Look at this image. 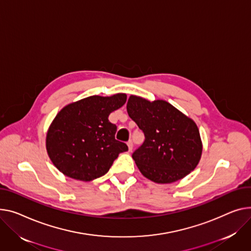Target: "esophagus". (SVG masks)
<instances>
[{"instance_id":"34e87169","label":"esophagus","mask_w":251,"mask_h":251,"mask_svg":"<svg viewBox=\"0 0 251 251\" xmlns=\"http://www.w3.org/2000/svg\"><path fill=\"white\" fill-rule=\"evenodd\" d=\"M127 145H128V150H129V151H132V149H133V143H132V141H131V140L128 141V142H127Z\"/></svg>"}]
</instances>
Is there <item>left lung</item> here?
<instances>
[{"instance_id":"left-lung-1","label":"left lung","mask_w":251,"mask_h":251,"mask_svg":"<svg viewBox=\"0 0 251 251\" xmlns=\"http://www.w3.org/2000/svg\"><path fill=\"white\" fill-rule=\"evenodd\" d=\"M130 118L144 132V143L132 154L140 173L156 183L187 176L200 162L203 143L193 119L164 100L149 101L131 95Z\"/></svg>"}]
</instances>
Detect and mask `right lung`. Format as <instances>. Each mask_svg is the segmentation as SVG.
Returning <instances> with one entry per match:
<instances>
[{
    "label": "right lung",
    "mask_w": 251,
    "mask_h": 251,
    "mask_svg": "<svg viewBox=\"0 0 251 251\" xmlns=\"http://www.w3.org/2000/svg\"><path fill=\"white\" fill-rule=\"evenodd\" d=\"M127 95L91 96L64 106L49 125L45 146L55 168L65 176L91 181L108 173L128 147L115 139L109 115L121 108Z\"/></svg>",
    "instance_id": "obj_1"
}]
</instances>
